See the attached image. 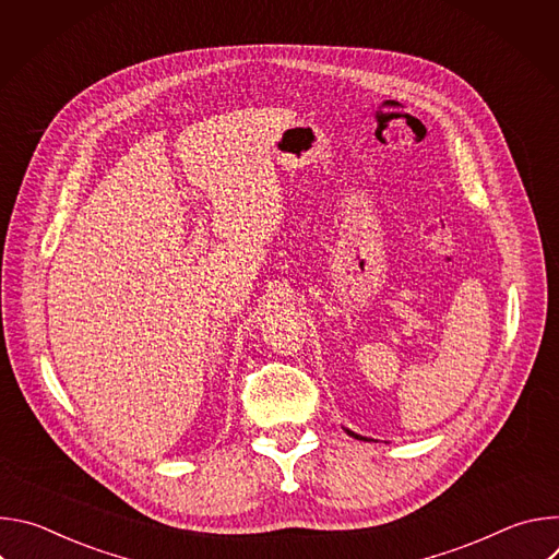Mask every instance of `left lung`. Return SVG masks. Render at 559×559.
I'll return each mask as SVG.
<instances>
[{
	"mask_svg": "<svg viewBox=\"0 0 559 559\" xmlns=\"http://www.w3.org/2000/svg\"><path fill=\"white\" fill-rule=\"evenodd\" d=\"M347 433H349V436H354V438H358V440H365V438H360L358 433H352V431H347Z\"/></svg>",
	"mask_w": 559,
	"mask_h": 559,
	"instance_id": "obj_1",
	"label": "left lung"
}]
</instances>
